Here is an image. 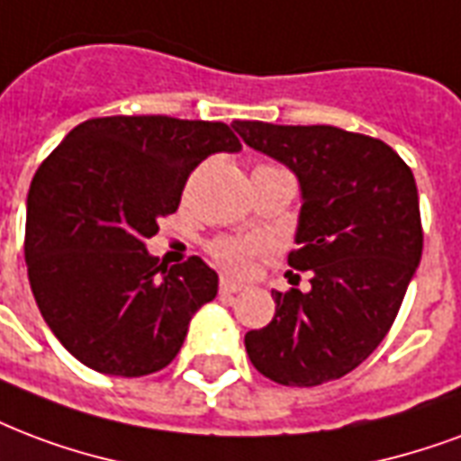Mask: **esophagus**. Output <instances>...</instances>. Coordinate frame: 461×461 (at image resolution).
I'll return each mask as SVG.
<instances>
[{
    "instance_id": "esophagus-1",
    "label": "esophagus",
    "mask_w": 461,
    "mask_h": 461,
    "mask_svg": "<svg viewBox=\"0 0 461 461\" xmlns=\"http://www.w3.org/2000/svg\"><path fill=\"white\" fill-rule=\"evenodd\" d=\"M244 291V285L237 281H231V278H221L220 281V293L221 295H234V293Z\"/></svg>"
}]
</instances>
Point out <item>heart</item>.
Masks as SVG:
<instances>
[{"label": "heart", "mask_w": 461, "mask_h": 461, "mask_svg": "<svg viewBox=\"0 0 461 461\" xmlns=\"http://www.w3.org/2000/svg\"><path fill=\"white\" fill-rule=\"evenodd\" d=\"M266 244L261 240H237V237H221L210 244V254L221 268L231 274H247L251 261L264 254Z\"/></svg>", "instance_id": "b5f03b06"}]
</instances>
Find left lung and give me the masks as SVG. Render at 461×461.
<instances>
[{"label":"left lung","instance_id":"8db88e82","mask_svg":"<svg viewBox=\"0 0 461 461\" xmlns=\"http://www.w3.org/2000/svg\"><path fill=\"white\" fill-rule=\"evenodd\" d=\"M254 151L298 176L295 251L310 291H271L276 315L244 337L251 364L281 386H320L357 369L388 335L422 257L412 170L381 139L337 126L234 122Z\"/></svg>","mask_w":461,"mask_h":461}]
</instances>
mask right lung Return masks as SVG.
Masks as SVG:
<instances>
[{
    "label": "right lung",
    "instance_id": "obj_1",
    "mask_svg": "<svg viewBox=\"0 0 461 461\" xmlns=\"http://www.w3.org/2000/svg\"><path fill=\"white\" fill-rule=\"evenodd\" d=\"M240 149L221 122L122 114L77 124L41 163L23 257L41 315L75 359L124 378L176 359L217 274L200 257L163 268L146 241L207 156Z\"/></svg>",
    "mask_w": 461,
    "mask_h": 461
}]
</instances>
